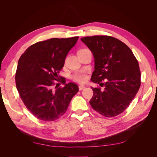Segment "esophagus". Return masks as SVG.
Segmentation results:
<instances>
[{
	"mask_svg": "<svg viewBox=\"0 0 157 157\" xmlns=\"http://www.w3.org/2000/svg\"><path fill=\"white\" fill-rule=\"evenodd\" d=\"M84 88H85V86H82V85H80V86H78V89H79V90H82Z\"/></svg>",
	"mask_w": 157,
	"mask_h": 157,
	"instance_id": "1",
	"label": "esophagus"
}]
</instances>
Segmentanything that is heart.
<instances>
[{"instance_id":"1","label":"heart","mask_w":157,"mask_h":157,"mask_svg":"<svg viewBox=\"0 0 157 157\" xmlns=\"http://www.w3.org/2000/svg\"><path fill=\"white\" fill-rule=\"evenodd\" d=\"M85 49L86 48L81 49L80 50H82ZM71 78H72L75 82H77L79 83H84L86 81L88 78L87 73L86 71H77V72L74 73L72 75H71Z\"/></svg>"}]
</instances>
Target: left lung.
<instances>
[{
  "mask_svg": "<svg viewBox=\"0 0 157 157\" xmlns=\"http://www.w3.org/2000/svg\"><path fill=\"white\" fill-rule=\"evenodd\" d=\"M92 51L95 70L92 81L101 87L93 88L90 103L94 110L105 117L120 115L130 105L141 85L138 61L124 42L107 35L81 38Z\"/></svg>",
  "mask_w": 157,
  "mask_h": 157,
  "instance_id": "left-lung-1",
  "label": "left lung"
}]
</instances>
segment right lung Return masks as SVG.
<instances>
[{"label":"right lung","instance_id":"1","mask_svg":"<svg viewBox=\"0 0 157 157\" xmlns=\"http://www.w3.org/2000/svg\"><path fill=\"white\" fill-rule=\"evenodd\" d=\"M78 36L53 38L29 46L18 61L16 85L27 109L38 119L51 122L67 111L70 101L78 91L77 84H66L58 74L64 66L69 50ZM60 82L64 84L59 87Z\"/></svg>","mask_w":157,"mask_h":157}]
</instances>
